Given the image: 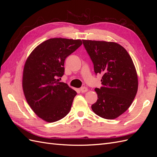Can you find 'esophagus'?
Returning <instances> with one entry per match:
<instances>
[{"mask_svg": "<svg viewBox=\"0 0 157 157\" xmlns=\"http://www.w3.org/2000/svg\"><path fill=\"white\" fill-rule=\"evenodd\" d=\"M80 91L82 93H84V92H86L88 91V88L86 87H81L80 89Z\"/></svg>", "mask_w": 157, "mask_h": 157, "instance_id": "obj_1", "label": "esophagus"}]
</instances>
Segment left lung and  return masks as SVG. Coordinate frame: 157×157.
I'll use <instances>...</instances> for the list:
<instances>
[{
	"instance_id": "1",
	"label": "left lung",
	"mask_w": 157,
	"mask_h": 157,
	"mask_svg": "<svg viewBox=\"0 0 157 157\" xmlns=\"http://www.w3.org/2000/svg\"><path fill=\"white\" fill-rule=\"evenodd\" d=\"M94 64V72L102 76V86L95 88L98 100L92 105L97 115L115 119L130 107L137 94L138 80L128 52L116 42L83 40Z\"/></svg>"
}]
</instances>
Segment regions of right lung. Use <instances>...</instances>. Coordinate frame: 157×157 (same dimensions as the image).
<instances>
[{
    "label": "right lung",
    "mask_w": 157,
    "mask_h": 157,
    "mask_svg": "<svg viewBox=\"0 0 157 157\" xmlns=\"http://www.w3.org/2000/svg\"><path fill=\"white\" fill-rule=\"evenodd\" d=\"M82 44L81 40L50 39L28 57L23 73V93L33 111L42 120L56 122L69 113L77 92L59 78L64 75L66 58Z\"/></svg>",
    "instance_id": "add662e5"
}]
</instances>
